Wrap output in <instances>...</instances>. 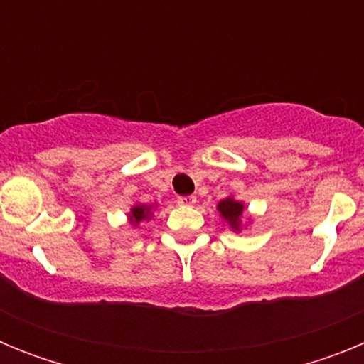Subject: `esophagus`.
<instances>
[{
	"label": "esophagus",
	"mask_w": 364,
	"mask_h": 364,
	"mask_svg": "<svg viewBox=\"0 0 364 364\" xmlns=\"http://www.w3.org/2000/svg\"><path fill=\"white\" fill-rule=\"evenodd\" d=\"M176 202H178L180 205H195L197 197H193V195H188V197H178L176 198Z\"/></svg>",
	"instance_id": "1"
}]
</instances>
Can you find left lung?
I'll return each mask as SVG.
<instances>
[{
    "instance_id": "1",
    "label": "left lung",
    "mask_w": 364,
    "mask_h": 364,
    "mask_svg": "<svg viewBox=\"0 0 364 364\" xmlns=\"http://www.w3.org/2000/svg\"><path fill=\"white\" fill-rule=\"evenodd\" d=\"M218 215L228 226L231 228V231L235 233H240L242 230H246L247 224H244V210H246V204L242 200H237L233 195L226 197L224 200H220L217 204ZM247 222H252V217L247 218Z\"/></svg>"
}]
</instances>
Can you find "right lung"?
Returning a JSON list of instances; mask_svg holds the SVG:
<instances>
[{
  "instance_id": "right-lung-1",
  "label": "right lung",
  "mask_w": 364,
  "mask_h": 364,
  "mask_svg": "<svg viewBox=\"0 0 364 364\" xmlns=\"http://www.w3.org/2000/svg\"><path fill=\"white\" fill-rule=\"evenodd\" d=\"M156 208H159L156 204H140V202H136V204H133L129 213H127V222L133 228H138V224L142 220H151L153 218V213L156 211Z\"/></svg>"
}]
</instances>
